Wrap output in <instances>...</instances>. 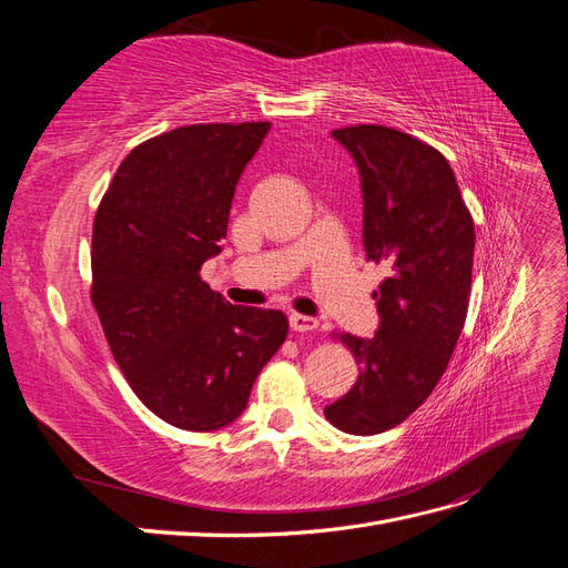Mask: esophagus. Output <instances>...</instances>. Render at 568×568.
I'll return each instance as SVG.
<instances>
[{"label":"esophagus","mask_w":568,"mask_h":568,"mask_svg":"<svg viewBox=\"0 0 568 568\" xmlns=\"http://www.w3.org/2000/svg\"><path fill=\"white\" fill-rule=\"evenodd\" d=\"M288 324H291V329H294V332H315L317 329V320L311 317V315L294 313L288 317Z\"/></svg>","instance_id":"1"}]
</instances>
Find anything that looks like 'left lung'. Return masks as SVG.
<instances>
[{"label": "left lung", "instance_id": "8db88e82", "mask_svg": "<svg viewBox=\"0 0 568 568\" xmlns=\"http://www.w3.org/2000/svg\"><path fill=\"white\" fill-rule=\"evenodd\" d=\"M332 136L357 165L367 261L384 263L390 277L372 294L374 336H341L359 376L324 415L341 432L374 436L405 422L450 363L469 307L474 220L434 146L384 125Z\"/></svg>", "mask_w": 568, "mask_h": 568}]
</instances>
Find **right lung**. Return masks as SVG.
<instances>
[{"label": "right lung", "mask_w": 568, "mask_h": 568, "mask_svg": "<svg viewBox=\"0 0 568 568\" xmlns=\"http://www.w3.org/2000/svg\"><path fill=\"white\" fill-rule=\"evenodd\" d=\"M270 123H211L140 144L92 230V303L120 372L153 415L215 432L244 415L288 332L282 311L232 305L199 272L222 251L234 189Z\"/></svg>", "instance_id": "right-lung-1"}]
</instances>
